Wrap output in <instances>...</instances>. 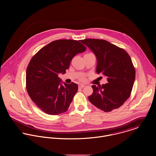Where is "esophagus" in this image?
<instances>
[{"label": "esophagus", "instance_id": "34e87169", "mask_svg": "<svg viewBox=\"0 0 156 156\" xmlns=\"http://www.w3.org/2000/svg\"><path fill=\"white\" fill-rule=\"evenodd\" d=\"M84 87H85V85H83V84H79V88H84Z\"/></svg>", "mask_w": 156, "mask_h": 156}]
</instances>
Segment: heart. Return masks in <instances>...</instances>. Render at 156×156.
<instances>
[{
  "label": "heart",
  "instance_id": "obj_1",
  "mask_svg": "<svg viewBox=\"0 0 156 156\" xmlns=\"http://www.w3.org/2000/svg\"><path fill=\"white\" fill-rule=\"evenodd\" d=\"M80 80H82V81H84V80H85V78L84 77H81V78H80Z\"/></svg>",
  "mask_w": 156,
  "mask_h": 156
}]
</instances>
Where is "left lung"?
<instances>
[{"label": "left lung", "mask_w": 156, "mask_h": 156, "mask_svg": "<svg viewBox=\"0 0 156 156\" xmlns=\"http://www.w3.org/2000/svg\"><path fill=\"white\" fill-rule=\"evenodd\" d=\"M81 43L95 54L97 73L106 76L108 82L101 86H92L89 101L106 112L119 108L130 96L135 79V69L129 55L104 40L89 38Z\"/></svg>", "instance_id": "obj_1"}]
</instances>
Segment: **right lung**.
I'll return each mask as SVG.
<instances>
[{
	"label": "right lung",
	"mask_w": 156,
	"mask_h": 156,
	"mask_svg": "<svg viewBox=\"0 0 156 156\" xmlns=\"http://www.w3.org/2000/svg\"><path fill=\"white\" fill-rule=\"evenodd\" d=\"M74 40H59L41 48L31 59L26 69L27 92L35 105L47 114L66 112L77 92L75 83L62 84L58 77L65 74L73 57L86 47Z\"/></svg>",
	"instance_id": "obj_1"
}]
</instances>
